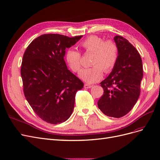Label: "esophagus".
<instances>
[{
  "label": "esophagus",
  "mask_w": 160,
  "mask_h": 160,
  "mask_svg": "<svg viewBox=\"0 0 160 160\" xmlns=\"http://www.w3.org/2000/svg\"><path fill=\"white\" fill-rule=\"evenodd\" d=\"M91 87H92V85H90L88 84H84V88H90Z\"/></svg>",
  "instance_id": "esophagus-1"
}]
</instances>
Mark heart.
<instances>
[{"label": "heart", "mask_w": 160, "mask_h": 160, "mask_svg": "<svg viewBox=\"0 0 160 160\" xmlns=\"http://www.w3.org/2000/svg\"><path fill=\"white\" fill-rule=\"evenodd\" d=\"M85 52L93 53L92 67L84 68L79 73V77L88 84L94 83L101 78L103 70L110 72L118 60L117 45L112 40L104 41L97 35H90L80 43ZM65 60L71 70L78 72L81 68V54L74 49H68L65 53Z\"/></svg>", "instance_id": "obj_1"}]
</instances>
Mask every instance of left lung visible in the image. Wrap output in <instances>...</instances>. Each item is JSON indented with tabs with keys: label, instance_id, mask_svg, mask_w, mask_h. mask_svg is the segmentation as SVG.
<instances>
[{
	"label": "left lung",
	"instance_id": "left-lung-1",
	"mask_svg": "<svg viewBox=\"0 0 160 160\" xmlns=\"http://www.w3.org/2000/svg\"><path fill=\"white\" fill-rule=\"evenodd\" d=\"M114 41L118 46V60L111 74L100 82L104 94L98 107L108 117L120 118L138 101L143 72L140 54L133 45L119 35Z\"/></svg>",
	"mask_w": 160,
	"mask_h": 160
}]
</instances>
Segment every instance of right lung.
<instances>
[{
    "mask_svg": "<svg viewBox=\"0 0 160 160\" xmlns=\"http://www.w3.org/2000/svg\"><path fill=\"white\" fill-rule=\"evenodd\" d=\"M82 37L44 34L35 39L23 55L21 74L25 97L36 115L51 124L69 118L76 92L84 86L63 59L66 49Z\"/></svg>",
    "mask_w": 160,
    "mask_h": 160,
    "instance_id": "1",
    "label": "right lung"
}]
</instances>
